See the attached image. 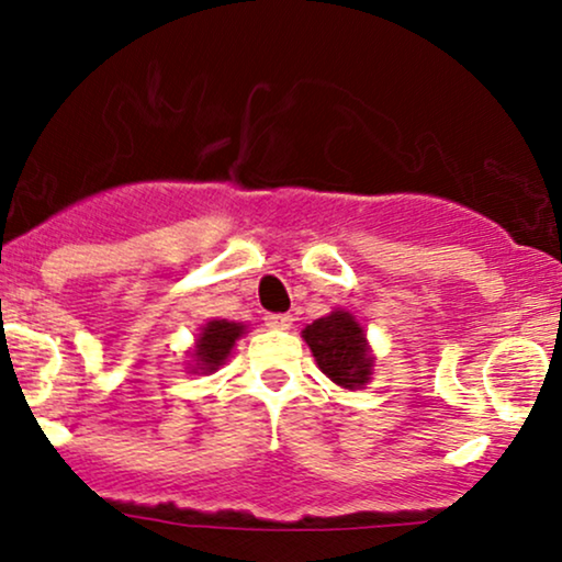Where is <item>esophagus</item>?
I'll use <instances>...</instances> for the list:
<instances>
[{"label": "esophagus", "instance_id": "34e87169", "mask_svg": "<svg viewBox=\"0 0 562 562\" xmlns=\"http://www.w3.org/2000/svg\"><path fill=\"white\" fill-rule=\"evenodd\" d=\"M267 325L274 327V330H288L293 325V317L290 314H267Z\"/></svg>", "mask_w": 562, "mask_h": 562}]
</instances>
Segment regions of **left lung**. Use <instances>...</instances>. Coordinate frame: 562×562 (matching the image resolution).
<instances>
[{
  "mask_svg": "<svg viewBox=\"0 0 562 562\" xmlns=\"http://www.w3.org/2000/svg\"><path fill=\"white\" fill-rule=\"evenodd\" d=\"M319 370L344 389H362L372 375V357L367 353L362 327L348 312H333L303 330Z\"/></svg>",
  "mask_w": 562,
  "mask_h": 562,
  "instance_id": "8db88e82",
  "label": "left lung"
}]
</instances>
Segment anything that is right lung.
I'll list each match as a JSON object with an SVG mask.
<instances>
[{
  "label": "right lung",
  "instance_id": "add662e5",
  "mask_svg": "<svg viewBox=\"0 0 562 562\" xmlns=\"http://www.w3.org/2000/svg\"><path fill=\"white\" fill-rule=\"evenodd\" d=\"M245 327L237 325V322H227V319H214L203 327L200 333L198 346H195V362L198 370L214 372L218 364H224L227 353L235 346V340L240 338Z\"/></svg>",
  "mask_w": 562,
  "mask_h": 562
}]
</instances>
